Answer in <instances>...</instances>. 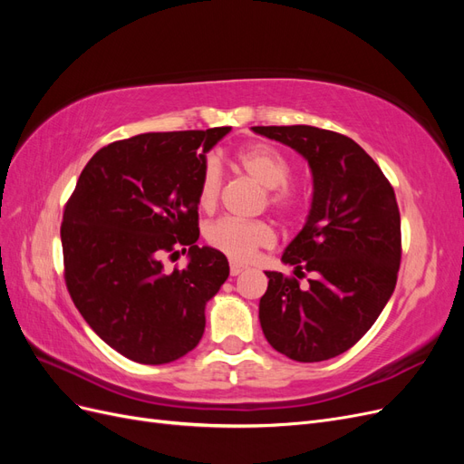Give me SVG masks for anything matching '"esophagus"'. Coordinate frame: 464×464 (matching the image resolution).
<instances>
[{
    "label": "esophagus",
    "mask_w": 464,
    "mask_h": 464,
    "mask_svg": "<svg viewBox=\"0 0 464 464\" xmlns=\"http://www.w3.org/2000/svg\"><path fill=\"white\" fill-rule=\"evenodd\" d=\"M244 269H246V266L240 265V263H234V261L230 263V275H232V276H237Z\"/></svg>",
    "instance_id": "1"
}]
</instances>
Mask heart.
Segmentation results:
<instances>
[{"instance_id":"b5f03b06","label":"heart","mask_w":464,"mask_h":464,"mask_svg":"<svg viewBox=\"0 0 464 464\" xmlns=\"http://www.w3.org/2000/svg\"><path fill=\"white\" fill-rule=\"evenodd\" d=\"M236 162L242 170L266 188V201L278 213L292 217L298 213L302 205L300 193L288 186L292 166L278 149L271 145H251L236 154ZM224 186L222 166L215 157L203 162L198 186V203L205 210H215ZM207 244L220 251L232 261L246 263L256 256L259 247L275 244L276 234L269 222L265 220H237L220 218L208 224L205 230Z\"/></svg>"}]
</instances>
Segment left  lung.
Segmentation results:
<instances>
[{
    "mask_svg": "<svg viewBox=\"0 0 464 464\" xmlns=\"http://www.w3.org/2000/svg\"><path fill=\"white\" fill-rule=\"evenodd\" d=\"M298 150L314 174L305 227L283 261L296 276L265 271L259 321L269 344L296 362H323L353 348L383 312L401 265L395 191L353 139L314 125H256ZM313 275L305 287L299 278Z\"/></svg>",
    "mask_w": 464,
    "mask_h": 464,
    "instance_id": "left-lung-1",
    "label": "left lung"
}]
</instances>
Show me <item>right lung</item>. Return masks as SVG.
Returning a JSON list of instances; mask_svg holds the SVG:
<instances>
[{
  "instance_id": "obj_1",
  "label": "right lung",
  "mask_w": 464,
  "mask_h": 464,
  "mask_svg": "<svg viewBox=\"0 0 464 464\" xmlns=\"http://www.w3.org/2000/svg\"><path fill=\"white\" fill-rule=\"evenodd\" d=\"M230 128L141 133L102 147L81 172L62 222L63 276L101 339L139 363L188 354L205 305L228 278L227 257L199 247L198 186L205 152ZM188 249L184 270L161 257Z\"/></svg>"
}]
</instances>
